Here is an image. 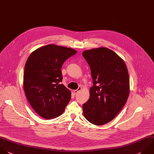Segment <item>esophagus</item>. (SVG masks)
Segmentation results:
<instances>
[{
  "instance_id": "34e87169",
  "label": "esophagus",
  "mask_w": 154,
  "mask_h": 154,
  "mask_svg": "<svg viewBox=\"0 0 154 154\" xmlns=\"http://www.w3.org/2000/svg\"><path fill=\"white\" fill-rule=\"evenodd\" d=\"M81 87H78V88L77 89V90H74L73 91V93H74V94H77L80 90H81Z\"/></svg>"
}]
</instances>
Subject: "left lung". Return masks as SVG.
<instances>
[{"mask_svg":"<svg viewBox=\"0 0 154 154\" xmlns=\"http://www.w3.org/2000/svg\"><path fill=\"white\" fill-rule=\"evenodd\" d=\"M93 85L90 99L83 104V114L91 123L103 125L111 121L125 106L129 94V74L125 61L104 47L86 50Z\"/></svg>","mask_w":154,"mask_h":154,"instance_id":"1","label":"left lung"}]
</instances>
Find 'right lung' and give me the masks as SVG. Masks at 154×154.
Instances as JSON below:
<instances>
[{"label": "right lung", "mask_w": 154, "mask_h": 154, "mask_svg": "<svg viewBox=\"0 0 154 154\" xmlns=\"http://www.w3.org/2000/svg\"><path fill=\"white\" fill-rule=\"evenodd\" d=\"M76 51L55 45L41 47L28 57L23 74V90L34 111L51 119L61 116L70 102L71 92L63 84L61 69Z\"/></svg>", "instance_id": "1"}]
</instances>
